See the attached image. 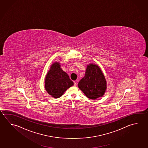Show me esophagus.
Masks as SVG:
<instances>
[{
    "label": "esophagus",
    "instance_id": "1",
    "mask_svg": "<svg viewBox=\"0 0 148 148\" xmlns=\"http://www.w3.org/2000/svg\"><path fill=\"white\" fill-rule=\"evenodd\" d=\"M76 82H77V81H74V86H76V85H77Z\"/></svg>",
    "mask_w": 148,
    "mask_h": 148
}]
</instances>
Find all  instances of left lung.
Here are the masks:
<instances>
[{
  "label": "left lung",
  "instance_id": "1",
  "mask_svg": "<svg viewBox=\"0 0 148 148\" xmlns=\"http://www.w3.org/2000/svg\"><path fill=\"white\" fill-rule=\"evenodd\" d=\"M78 86L87 98L95 100L103 95L106 90V80L98 66L91 64L87 66L85 75Z\"/></svg>",
  "mask_w": 148,
  "mask_h": 148
}]
</instances>
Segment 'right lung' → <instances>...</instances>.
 <instances>
[{
	"instance_id": "add662e5",
	"label": "right lung",
	"mask_w": 148,
	"mask_h": 148,
	"mask_svg": "<svg viewBox=\"0 0 148 148\" xmlns=\"http://www.w3.org/2000/svg\"><path fill=\"white\" fill-rule=\"evenodd\" d=\"M68 74L60 68L59 63L55 62L51 66L45 79V89L50 95L59 98L65 91L73 85Z\"/></svg>"
}]
</instances>
